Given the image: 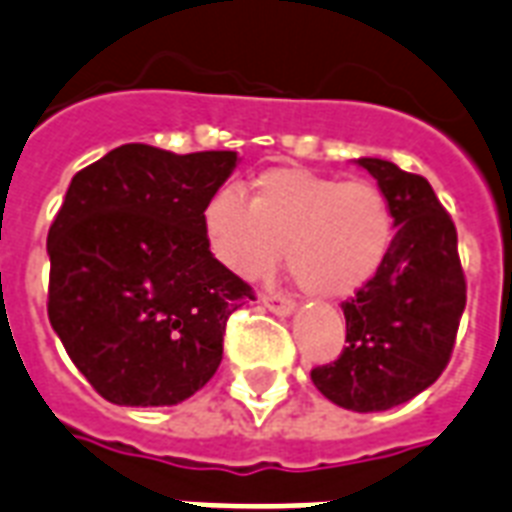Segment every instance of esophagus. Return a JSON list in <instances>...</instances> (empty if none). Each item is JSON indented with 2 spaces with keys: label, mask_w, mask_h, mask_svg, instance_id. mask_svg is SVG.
<instances>
[{
  "label": "esophagus",
  "mask_w": 512,
  "mask_h": 512,
  "mask_svg": "<svg viewBox=\"0 0 512 512\" xmlns=\"http://www.w3.org/2000/svg\"><path fill=\"white\" fill-rule=\"evenodd\" d=\"M260 300H263V306L268 308V311L279 314V317H290L292 311H295V300L284 298V295H279V292H263Z\"/></svg>",
  "instance_id": "34e87169"
}]
</instances>
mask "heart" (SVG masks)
<instances>
[{"mask_svg": "<svg viewBox=\"0 0 512 512\" xmlns=\"http://www.w3.org/2000/svg\"><path fill=\"white\" fill-rule=\"evenodd\" d=\"M201 228L214 260L247 282L271 276L284 249L290 276L314 298L362 290L395 244V212L376 182H338L298 166L257 174L249 198L214 190Z\"/></svg>", "mask_w": 512, "mask_h": 512, "instance_id": "obj_1", "label": "heart"}]
</instances>
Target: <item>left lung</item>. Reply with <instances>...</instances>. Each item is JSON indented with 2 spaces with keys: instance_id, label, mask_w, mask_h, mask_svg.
<instances>
[{
  "instance_id": "left-lung-1",
  "label": "left lung",
  "mask_w": 512,
  "mask_h": 512,
  "mask_svg": "<svg viewBox=\"0 0 512 512\" xmlns=\"http://www.w3.org/2000/svg\"><path fill=\"white\" fill-rule=\"evenodd\" d=\"M395 212L384 268L341 303L346 346L311 370L341 408L373 413L408 403L446 370L467 303L456 228L427 179L381 158H360Z\"/></svg>"
}]
</instances>
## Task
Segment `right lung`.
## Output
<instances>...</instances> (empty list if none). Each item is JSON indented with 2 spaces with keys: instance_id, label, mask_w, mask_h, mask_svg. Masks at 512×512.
I'll return each instance as SVG.
<instances>
[{
  "instance_id": "right-lung-1",
  "label": "right lung",
  "mask_w": 512,
  "mask_h": 512,
  "mask_svg": "<svg viewBox=\"0 0 512 512\" xmlns=\"http://www.w3.org/2000/svg\"><path fill=\"white\" fill-rule=\"evenodd\" d=\"M236 152L123 144L72 177L48 233V317L115 405H177L222 362L228 317L255 290L206 247L201 209Z\"/></svg>"
}]
</instances>
